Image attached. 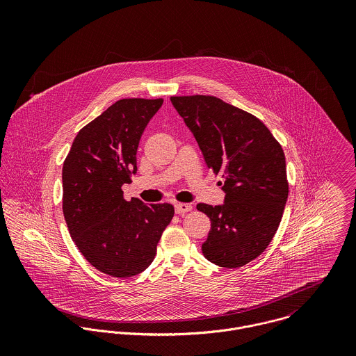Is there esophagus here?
Listing matches in <instances>:
<instances>
[{"mask_svg":"<svg viewBox=\"0 0 356 356\" xmlns=\"http://www.w3.org/2000/svg\"><path fill=\"white\" fill-rule=\"evenodd\" d=\"M192 211V205L188 203H177L175 204V212L178 215H184L186 212H191Z\"/></svg>","mask_w":356,"mask_h":356,"instance_id":"1","label":"esophagus"}]
</instances>
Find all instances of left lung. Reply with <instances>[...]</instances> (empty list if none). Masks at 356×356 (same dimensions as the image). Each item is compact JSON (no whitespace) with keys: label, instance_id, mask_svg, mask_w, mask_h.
Wrapping results in <instances>:
<instances>
[{"label":"left lung","instance_id":"obj_1","mask_svg":"<svg viewBox=\"0 0 356 356\" xmlns=\"http://www.w3.org/2000/svg\"><path fill=\"white\" fill-rule=\"evenodd\" d=\"M205 164L222 175L223 205L197 204L211 220L202 250L209 261L236 268L271 243L289 193L281 144L254 115L215 96H172Z\"/></svg>","mask_w":356,"mask_h":356}]
</instances>
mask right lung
<instances>
[{
	"instance_id": "add662e5",
	"label": "right lung",
	"mask_w": 356,
	"mask_h": 356,
	"mask_svg": "<svg viewBox=\"0 0 356 356\" xmlns=\"http://www.w3.org/2000/svg\"><path fill=\"white\" fill-rule=\"evenodd\" d=\"M163 99H122L76 134L63 164V213L85 259L111 277L144 271L174 216L171 204L124 200L140 138Z\"/></svg>"
}]
</instances>
